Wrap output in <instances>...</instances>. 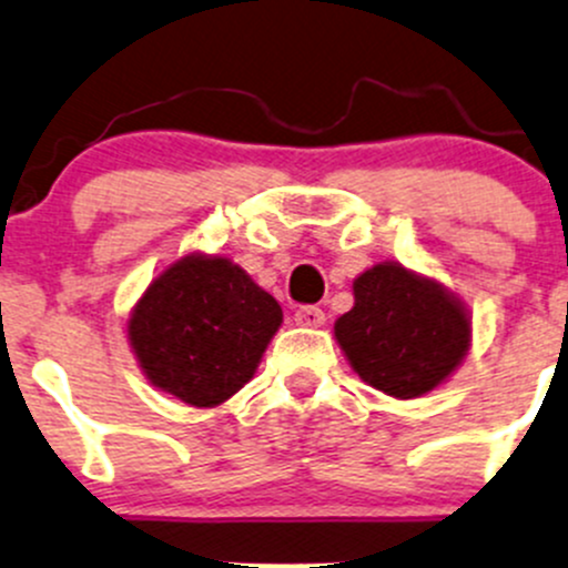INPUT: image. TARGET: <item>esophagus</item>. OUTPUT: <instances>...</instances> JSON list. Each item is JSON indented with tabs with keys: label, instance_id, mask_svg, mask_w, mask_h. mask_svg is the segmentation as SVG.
Returning <instances> with one entry per match:
<instances>
[{
	"label": "esophagus",
	"instance_id": "esophagus-1",
	"mask_svg": "<svg viewBox=\"0 0 568 568\" xmlns=\"http://www.w3.org/2000/svg\"><path fill=\"white\" fill-rule=\"evenodd\" d=\"M294 321L300 326H321L326 321V316H324V311L316 305H302L294 311Z\"/></svg>",
	"mask_w": 568,
	"mask_h": 568
}]
</instances>
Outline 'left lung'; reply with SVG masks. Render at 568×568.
<instances>
[{
    "mask_svg": "<svg viewBox=\"0 0 568 568\" xmlns=\"http://www.w3.org/2000/svg\"><path fill=\"white\" fill-rule=\"evenodd\" d=\"M335 337L365 385L417 398L454 374L469 346V318L432 280L379 263L354 280V307Z\"/></svg>",
    "mask_w": 568,
    "mask_h": 568,
    "instance_id": "left-lung-1",
    "label": "left lung"
}]
</instances>
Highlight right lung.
<instances>
[{
  "label": "right lung",
  "instance_id": "right-lung-1",
  "mask_svg": "<svg viewBox=\"0 0 568 568\" xmlns=\"http://www.w3.org/2000/svg\"><path fill=\"white\" fill-rule=\"evenodd\" d=\"M283 311L227 257L186 255L159 274L129 321L148 379L183 404L216 406L255 374Z\"/></svg>",
  "mask_w": 568,
  "mask_h": 568
}]
</instances>
